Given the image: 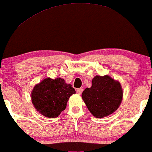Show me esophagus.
I'll return each mask as SVG.
<instances>
[{"label": "esophagus", "instance_id": "esophagus-1", "mask_svg": "<svg viewBox=\"0 0 152 152\" xmlns=\"http://www.w3.org/2000/svg\"><path fill=\"white\" fill-rule=\"evenodd\" d=\"M77 93L79 94H81L82 92H83V88H78L77 89Z\"/></svg>", "mask_w": 152, "mask_h": 152}]
</instances>
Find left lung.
Returning <instances> with one entry per match:
<instances>
[{
	"label": "left lung",
	"instance_id": "1",
	"mask_svg": "<svg viewBox=\"0 0 152 152\" xmlns=\"http://www.w3.org/2000/svg\"><path fill=\"white\" fill-rule=\"evenodd\" d=\"M122 97L120 83L109 75H96L92 80V87H87L82 94L87 109L96 118H103L115 112Z\"/></svg>",
	"mask_w": 152,
	"mask_h": 152
}]
</instances>
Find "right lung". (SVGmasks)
<instances>
[{
    "instance_id": "1",
    "label": "right lung",
    "mask_w": 152,
    "mask_h": 152,
    "mask_svg": "<svg viewBox=\"0 0 152 152\" xmlns=\"http://www.w3.org/2000/svg\"><path fill=\"white\" fill-rule=\"evenodd\" d=\"M75 92L64 79L48 77L35 85L30 97L39 113L48 118H56L65 110L69 97Z\"/></svg>"
}]
</instances>
